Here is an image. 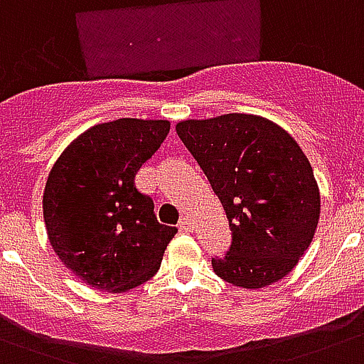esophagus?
<instances>
[{
    "label": "esophagus",
    "mask_w": 364,
    "mask_h": 364,
    "mask_svg": "<svg viewBox=\"0 0 364 364\" xmlns=\"http://www.w3.org/2000/svg\"><path fill=\"white\" fill-rule=\"evenodd\" d=\"M193 228L194 225L188 217H181V219H179V230H183V232H191Z\"/></svg>",
    "instance_id": "1"
}]
</instances>
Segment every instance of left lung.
<instances>
[{"label": "left lung", "mask_w": 364, "mask_h": 364, "mask_svg": "<svg viewBox=\"0 0 364 364\" xmlns=\"http://www.w3.org/2000/svg\"><path fill=\"white\" fill-rule=\"evenodd\" d=\"M176 130L232 230L230 247L211 259L217 276L243 289L279 282L311 243L321 208L299 143L268 119L242 113L179 122Z\"/></svg>", "instance_id": "8db88e82"}]
</instances>
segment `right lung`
I'll list each match as a JSON object with an SVG mask.
<instances>
[{"label":"right lung","instance_id":"add662e5","mask_svg":"<svg viewBox=\"0 0 364 364\" xmlns=\"http://www.w3.org/2000/svg\"><path fill=\"white\" fill-rule=\"evenodd\" d=\"M170 132L168 121L117 119L79 136L48 173L43 217L60 260L87 285L122 293L156 274L176 227L160 225L136 173Z\"/></svg>","mask_w":364,"mask_h":364}]
</instances>
